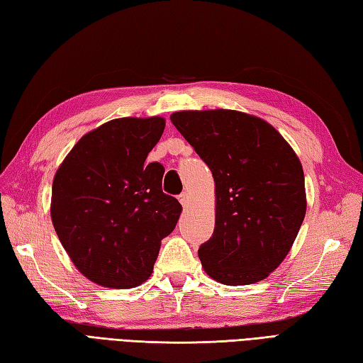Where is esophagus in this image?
<instances>
[{"label":"esophagus","instance_id":"1","mask_svg":"<svg viewBox=\"0 0 363 363\" xmlns=\"http://www.w3.org/2000/svg\"><path fill=\"white\" fill-rule=\"evenodd\" d=\"M178 198H179V202H181V204H182L184 207L189 204V193H185V191H182V193H181V195H179Z\"/></svg>","mask_w":363,"mask_h":363}]
</instances>
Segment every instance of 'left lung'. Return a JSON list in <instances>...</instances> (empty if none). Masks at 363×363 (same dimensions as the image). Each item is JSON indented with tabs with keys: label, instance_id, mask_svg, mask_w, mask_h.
Wrapping results in <instances>:
<instances>
[{
	"label": "left lung",
	"instance_id": "1",
	"mask_svg": "<svg viewBox=\"0 0 363 363\" xmlns=\"http://www.w3.org/2000/svg\"><path fill=\"white\" fill-rule=\"evenodd\" d=\"M172 122L215 179L216 221L198 250L223 284H250L278 267L306 213L305 174L274 126L233 109L179 111Z\"/></svg>",
	"mask_w": 363,
	"mask_h": 363
}]
</instances>
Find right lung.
<instances>
[{
	"label": "right lung",
	"mask_w": 363,
	"mask_h": 363,
	"mask_svg": "<svg viewBox=\"0 0 363 363\" xmlns=\"http://www.w3.org/2000/svg\"><path fill=\"white\" fill-rule=\"evenodd\" d=\"M162 117H122L85 134L58 168L50 216L79 271L105 288H134L153 272L161 240L181 215L162 191L164 167L147 164Z\"/></svg>",
	"instance_id": "1"
}]
</instances>
